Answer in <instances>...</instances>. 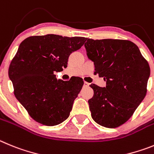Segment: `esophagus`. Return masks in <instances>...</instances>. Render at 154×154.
<instances>
[{
  "mask_svg": "<svg viewBox=\"0 0 154 154\" xmlns=\"http://www.w3.org/2000/svg\"><path fill=\"white\" fill-rule=\"evenodd\" d=\"M90 85V84L89 83H87V82H84V87H88V86Z\"/></svg>",
  "mask_w": 154,
  "mask_h": 154,
  "instance_id": "esophagus-1",
  "label": "esophagus"
}]
</instances>
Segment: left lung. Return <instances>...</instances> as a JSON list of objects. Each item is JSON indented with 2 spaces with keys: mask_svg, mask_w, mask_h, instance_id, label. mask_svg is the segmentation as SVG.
<instances>
[{
  "mask_svg": "<svg viewBox=\"0 0 154 154\" xmlns=\"http://www.w3.org/2000/svg\"><path fill=\"white\" fill-rule=\"evenodd\" d=\"M87 55L95 74L106 87L91 84L94 96L88 100L91 117L100 126L115 128L124 124L144 99L150 75L148 62L134 43L125 40L86 39Z\"/></svg>",
  "mask_w": 154,
  "mask_h": 154,
  "instance_id": "left-lung-1",
  "label": "left lung"
}]
</instances>
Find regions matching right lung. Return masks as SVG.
<instances>
[{"mask_svg": "<svg viewBox=\"0 0 154 154\" xmlns=\"http://www.w3.org/2000/svg\"><path fill=\"white\" fill-rule=\"evenodd\" d=\"M85 37L56 34L32 36L20 43L8 70L17 100L35 121L46 126L68 118L84 80H57L56 72L67 67L70 54L84 45Z\"/></svg>", "mask_w": 154, "mask_h": 154, "instance_id": "1", "label": "right lung"}]
</instances>
